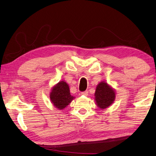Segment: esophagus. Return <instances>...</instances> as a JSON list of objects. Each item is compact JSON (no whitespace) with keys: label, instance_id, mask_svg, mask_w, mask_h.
Here are the masks:
<instances>
[{"label":"esophagus","instance_id":"34e87169","mask_svg":"<svg viewBox=\"0 0 156 156\" xmlns=\"http://www.w3.org/2000/svg\"><path fill=\"white\" fill-rule=\"evenodd\" d=\"M88 91H83L81 93V95H84V96H87L88 95Z\"/></svg>","mask_w":156,"mask_h":156}]
</instances>
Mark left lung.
Listing matches in <instances>:
<instances>
[{
  "instance_id": "left-lung-1",
  "label": "left lung",
  "mask_w": 156,
  "mask_h": 156,
  "mask_svg": "<svg viewBox=\"0 0 156 156\" xmlns=\"http://www.w3.org/2000/svg\"><path fill=\"white\" fill-rule=\"evenodd\" d=\"M115 98V92L106 83L101 82L97 86L95 99L98 107L101 109H103L111 105Z\"/></svg>"
}]
</instances>
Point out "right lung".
I'll return each instance as SVG.
<instances>
[{
    "label": "right lung",
    "instance_id": "add662e5",
    "mask_svg": "<svg viewBox=\"0 0 156 156\" xmlns=\"http://www.w3.org/2000/svg\"><path fill=\"white\" fill-rule=\"evenodd\" d=\"M50 99L57 109H63L72 101L74 98L70 94L68 85L64 81H61L52 89Z\"/></svg>",
    "mask_w": 156,
    "mask_h": 156
}]
</instances>
